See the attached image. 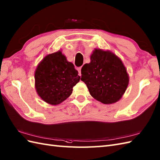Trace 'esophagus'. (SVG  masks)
Listing matches in <instances>:
<instances>
[{
    "label": "esophagus",
    "mask_w": 160,
    "mask_h": 160,
    "mask_svg": "<svg viewBox=\"0 0 160 160\" xmlns=\"http://www.w3.org/2000/svg\"><path fill=\"white\" fill-rule=\"evenodd\" d=\"M81 67H79L77 68V71H78V72H79V75L81 76Z\"/></svg>",
    "instance_id": "34e87169"
}]
</instances>
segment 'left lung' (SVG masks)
<instances>
[{"label":"left lung","mask_w":160,"mask_h":160,"mask_svg":"<svg viewBox=\"0 0 160 160\" xmlns=\"http://www.w3.org/2000/svg\"><path fill=\"white\" fill-rule=\"evenodd\" d=\"M81 80L93 98L110 104L122 98L129 84V75L122 60L114 53L95 49L90 62L81 68Z\"/></svg>","instance_id":"left-lung-1"}]
</instances>
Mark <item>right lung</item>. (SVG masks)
<instances>
[{
  "instance_id": "1",
  "label": "right lung",
  "mask_w": 160,
  "mask_h": 160,
  "mask_svg": "<svg viewBox=\"0 0 160 160\" xmlns=\"http://www.w3.org/2000/svg\"><path fill=\"white\" fill-rule=\"evenodd\" d=\"M79 80L73 64L60 50L44 57L34 72L37 94L51 105L59 104L67 99Z\"/></svg>"
}]
</instances>
